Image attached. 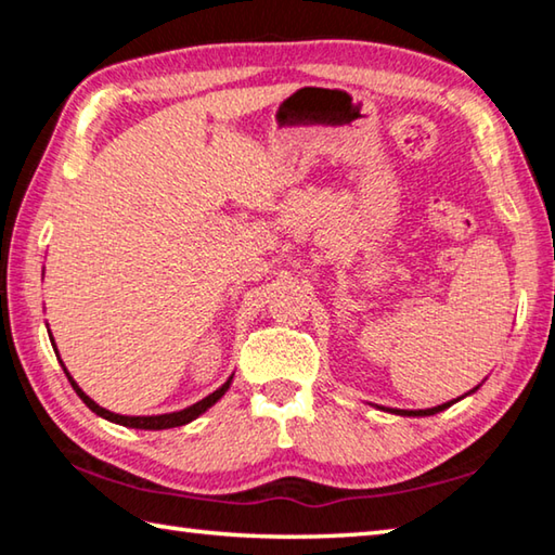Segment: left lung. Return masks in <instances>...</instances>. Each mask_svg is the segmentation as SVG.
Masks as SVG:
<instances>
[{
  "label": "left lung",
  "mask_w": 555,
  "mask_h": 555,
  "mask_svg": "<svg viewBox=\"0 0 555 555\" xmlns=\"http://www.w3.org/2000/svg\"><path fill=\"white\" fill-rule=\"evenodd\" d=\"M477 387H480V384H477ZM477 387L473 389V391H477ZM469 391V393H473ZM463 399V397H460ZM457 399H453V401H446V403H440V406H434V409H418V411H406V409H384V406H379L382 411H389V413H397V416H434V413H438V411H446L448 406H453Z\"/></svg>",
  "instance_id": "left-lung-1"
}]
</instances>
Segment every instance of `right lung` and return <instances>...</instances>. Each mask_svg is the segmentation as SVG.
<instances>
[{"label":"right lung","instance_id":"1","mask_svg":"<svg viewBox=\"0 0 555 555\" xmlns=\"http://www.w3.org/2000/svg\"><path fill=\"white\" fill-rule=\"evenodd\" d=\"M49 337H51V345H53V350H55V357H59V362H61V354H59V347H55V343H53V335L49 333ZM61 367H63V372H65V377H68L70 387L75 389V393H78V397H80L82 401H86V406H88L92 413H98V416L112 421V424H119V426H127V428H142V430H164V428H176V426L191 424V421L198 418L201 413H205L210 406H215V403H218V401L224 397V391L230 389L232 377H234V374H232V377H230L228 382H224L220 389H215L212 393H208V397L201 399L198 403H193V406H188V409L173 411V413H158V416H121V413H112V411H107V409H102L100 403L92 401V399L88 397V393L78 387V382H75V379L70 377V372L65 370L63 362H61Z\"/></svg>","mask_w":555,"mask_h":555}]
</instances>
